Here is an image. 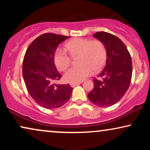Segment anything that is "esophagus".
<instances>
[{
  "instance_id": "34e87169",
  "label": "esophagus",
  "mask_w": 150,
  "mask_h": 150,
  "mask_svg": "<svg viewBox=\"0 0 150 150\" xmlns=\"http://www.w3.org/2000/svg\"><path fill=\"white\" fill-rule=\"evenodd\" d=\"M82 83H83V82H78V83H69V85H70L71 87H74L75 86L79 85V84H81Z\"/></svg>"
}]
</instances>
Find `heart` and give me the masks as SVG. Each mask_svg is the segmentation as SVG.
I'll list each match as a JSON object with an SVG mask.
<instances>
[{"instance_id":"heart-1","label":"heart","mask_w":150,"mask_h":150,"mask_svg":"<svg viewBox=\"0 0 150 150\" xmlns=\"http://www.w3.org/2000/svg\"><path fill=\"white\" fill-rule=\"evenodd\" d=\"M65 48L71 57L79 56V65L71 67L64 74L65 81L69 83L83 81L92 71H99L105 64L106 49L100 40L75 38L65 44ZM54 61L57 68L63 71L70 65L71 57L66 51L58 48L54 52Z\"/></svg>"}]
</instances>
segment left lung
I'll use <instances>...</instances> for the list:
<instances>
[{
	"mask_svg": "<svg viewBox=\"0 0 150 150\" xmlns=\"http://www.w3.org/2000/svg\"><path fill=\"white\" fill-rule=\"evenodd\" d=\"M93 37L104 44L106 61L104 68L94 79L93 89L87 96L90 101L100 107H108L122 99L128 90L132 73V59L122 41L106 32H97Z\"/></svg>",
	"mask_w": 150,
	"mask_h": 150,
	"instance_id": "left-lung-1",
	"label": "left lung"
}]
</instances>
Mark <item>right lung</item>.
Instances as JSON below:
<instances>
[{"mask_svg":"<svg viewBox=\"0 0 150 150\" xmlns=\"http://www.w3.org/2000/svg\"><path fill=\"white\" fill-rule=\"evenodd\" d=\"M69 37L44 33L28 47L22 64V75L30 96L42 107L52 109L63 106L70 98L73 88L69 84L57 85L61 78L55 67L57 46Z\"/></svg>","mask_w":150,"mask_h":150,"instance_id":"add662e5","label":"right lung"}]
</instances>
